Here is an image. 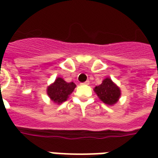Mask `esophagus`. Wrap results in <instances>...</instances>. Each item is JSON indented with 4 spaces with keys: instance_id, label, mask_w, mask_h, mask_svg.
Listing matches in <instances>:
<instances>
[{
    "instance_id": "obj_1",
    "label": "esophagus",
    "mask_w": 158,
    "mask_h": 158,
    "mask_svg": "<svg viewBox=\"0 0 158 158\" xmlns=\"http://www.w3.org/2000/svg\"><path fill=\"white\" fill-rule=\"evenodd\" d=\"M84 84H85V85H89V81H86V82H85Z\"/></svg>"
}]
</instances>
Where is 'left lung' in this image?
<instances>
[{"mask_svg":"<svg viewBox=\"0 0 158 158\" xmlns=\"http://www.w3.org/2000/svg\"><path fill=\"white\" fill-rule=\"evenodd\" d=\"M94 90L102 102L110 106L118 102L121 95L120 89L109 78L104 79L100 85L96 86Z\"/></svg>","mask_w":158,"mask_h":158,"instance_id":"obj_1","label":"left lung"}]
</instances>
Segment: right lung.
<instances>
[{
  "label": "right lung",
  "mask_w": 158,
  "mask_h": 158,
  "mask_svg": "<svg viewBox=\"0 0 158 158\" xmlns=\"http://www.w3.org/2000/svg\"><path fill=\"white\" fill-rule=\"evenodd\" d=\"M75 87L76 85L73 82L68 83L62 78H57L56 79L55 82L48 86L47 94L52 102L61 104L67 101Z\"/></svg>",
  "instance_id": "add662e5"
}]
</instances>
